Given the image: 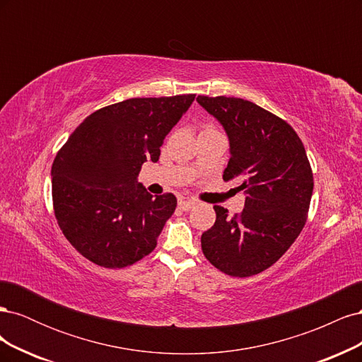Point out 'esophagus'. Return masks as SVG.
Segmentation results:
<instances>
[{
  "label": "esophagus",
  "mask_w": 362,
  "mask_h": 362,
  "mask_svg": "<svg viewBox=\"0 0 362 362\" xmlns=\"http://www.w3.org/2000/svg\"><path fill=\"white\" fill-rule=\"evenodd\" d=\"M194 205H196V202L192 201V199H189V198H180V199H178V206H180V210H182V211L192 210V208H193Z\"/></svg>",
  "instance_id": "34e87169"
}]
</instances>
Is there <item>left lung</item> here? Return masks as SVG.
Listing matches in <instances>:
<instances>
[{
  "label": "left lung",
  "mask_w": 362,
  "mask_h": 362,
  "mask_svg": "<svg viewBox=\"0 0 362 362\" xmlns=\"http://www.w3.org/2000/svg\"><path fill=\"white\" fill-rule=\"evenodd\" d=\"M221 122L231 158L225 181L245 190L233 217L214 205L216 222L201 237L205 258L229 276L257 275L286 254L305 226L314 187L302 140L286 120L259 105L226 96L196 98Z\"/></svg>",
  "instance_id": "left-lung-1"
}]
</instances>
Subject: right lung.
Returning <instances> with one entry per match:
<instances>
[{"label":"right lung","instance_id":"add662e5","mask_svg":"<svg viewBox=\"0 0 362 362\" xmlns=\"http://www.w3.org/2000/svg\"><path fill=\"white\" fill-rule=\"evenodd\" d=\"M194 96L131 98L103 107L57 152L51 169L54 214L84 258L122 269L156 249L177 198L152 196L137 175L145 161H158L164 137Z\"/></svg>","mask_w":362,"mask_h":362}]
</instances>
